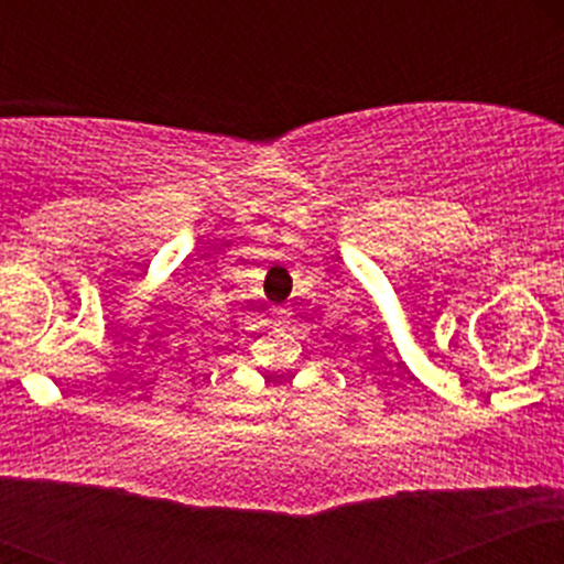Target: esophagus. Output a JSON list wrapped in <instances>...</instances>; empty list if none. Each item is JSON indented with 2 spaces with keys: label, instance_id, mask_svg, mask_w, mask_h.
<instances>
[{
  "label": "esophagus",
  "instance_id": "34e87169",
  "mask_svg": "<svg viewBox=\"0 0 564 564\" xmlns=\"http://www.w3.org/2000/svg\"><path fill=\"white\" fill-rule=\"evenodd\" d=\"M291 307H286V304H278V307H273V318L278 323H291Z\"/></svg>",
  "mask_w": 564,
  "mask_h": 564
}]
</instances>
